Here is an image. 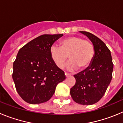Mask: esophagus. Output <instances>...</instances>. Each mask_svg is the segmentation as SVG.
<instances>
[{"label": "esophagus", "mask_w": 123, "mask_h": 123, "mask_svg": "<svg viewBox=\"0 0 123 123\" xmlns=\"http://www.w3.org/2000/svg\"><path fill=\"white\" fill-rule=\"evenodd\" d=\"M65 76H66V77H67V78H68V77H69V76H71V74L67 73H65Z\"/></svg>", "instance_id": "obj_1"}]
</instances>
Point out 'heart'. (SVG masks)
Returning a JSON list of instances; mask_svg holds the SVG:
<instances>
[{"label":"heart","instance_id":"1","mask_svg":"<svg viewBox=\"0 0 123 123\" xmlns=\"http://www.w3.org/2000/svg\"><path fill=\"white\" fill-rule=\"evenodd\" d=\"M94 45L90 41L73 36L62 40L60 47L56 45L52 46L50 55L56 67L60 69L65 67L69 56L71 61L67 68L69 70H74L78 67L80 69L89 67L94 58Z\"/></svg>","mask_w":123,"mask_h":123}]
</instances>
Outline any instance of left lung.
<instances>
[{"instance_id": "obj_1", "label": "left lung", "mask_w": 123, "mask_h": 123, "mask_svg": "<svg viewBox=\"0 0 123 123\" xmlns=\"http://www.w3.org/2000/svg\"><path fill=\"white\" fill-rule=\"evenodd\" d=\"M79 32L89 39L95 52L91 65L74 75L76 83L71 88L70 94L78 104L93 105L105 94L112 79L113 64L110 51L102 40L89 32Z\"/></svg>"}]
</instances>
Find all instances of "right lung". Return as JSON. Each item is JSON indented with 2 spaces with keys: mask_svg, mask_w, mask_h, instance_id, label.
Wrapping results in <instances>:
<instances>
[{
  "mask_svg": "<svg viewBox=\"0 0 123 123\" xmlns=\"http://www.w3.org/2000/svg\"><path fill=\"white\" fill-rule=\"evenodd\" d=\"M63 36L41 35L18 51L13 62L12 78L18 94L27 103L39 104L48 101L57 84L66 78L50 55L52 45Z\"/></svg>",
  "mask_w": 123,
  "mask_h": 123,
  "instance_id": "1",
  "label": "right lung"
}]
</instances>
